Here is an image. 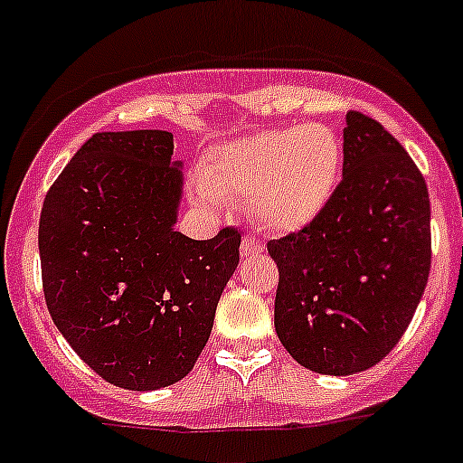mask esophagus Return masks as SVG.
Here are the masks:
<instances>
[{"label":"esophagus","instance_id":"esophagus-1","mask_svg":"<svg viewBox=\"0 0 463 463\" xmlns=\"http://www.w3.org/2000/svg\"><path fill=\"white\" fill-rule=\"evenodd\" d=\"M266 252V245L261 243V241L252 239V236H245L243 243H241V254H243L245 259H252V257H259V254Z\"/></svg>","mask_w":463,"mask_h":463}]
</instances>
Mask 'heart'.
<instances>
[{
    "label": "heart",
    "mask_w": 463,
    "mask_h": 463,
    "mask_svg": "<svg viewBox=\"0 0 463 463\" xmlns=\"http://www.w3.org/2000/svg\"><path fill=\"white\" fill-rule=\"evenodd\" d=\"M343 173V143L323 122L268 129L220 145L200 168L204 204L250 197L252 215L272 232H298L332 202Z\"/></svg>",
    "instance_id": "1"
}]
</instances>
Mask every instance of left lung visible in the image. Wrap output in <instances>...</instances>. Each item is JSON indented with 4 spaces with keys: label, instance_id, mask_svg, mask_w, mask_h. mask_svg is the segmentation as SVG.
Instances as JSON below:
<instances>
[{
    "label": "left lung",
    "instance_id": "1",
    "mask_svg": "<svg viewBox=\"0 0 463 463\" xmlns=\"http://www.w3.org/2000/svg\"><path fill=\"white\" fill-rule=\"evenodd\" d=\"M275 329L300 366L352 375L402 338L432 263L425 177L377 120L345 113L343 179L311 224L268 243Z\"/></svg>",
    "mask_w": 463,
    "mask_h": 463
}]
</instances>
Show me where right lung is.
I'll use <instances>...</instances> for the list:
<instances>
[{"mask_svg":"<svg viewBox=\"0 0 463 463\" xmlns=\"http://www.w3.org/2000/svg\"><path fill=\"white\" fill-rule=\"evenodd\" d=\"M170 131H102L47 191L38 227L52 320L88 366L120 389L186 377L239 266L241 232H175L182 173Z\"/></svg>","mask_w":463,"mask_h":463,"instance_id":"1","label":"right lung"}]
</instances>
